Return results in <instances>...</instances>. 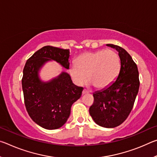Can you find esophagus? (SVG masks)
<instances>
[{"instance_id":"obj_1","label":"esophagus","mask_w":157,"mask_h":157,"mask_svg":"<svg viewBox=\"0 0 157 157\" xmlns=\"http://www.w3.org/2000/svg\"><path fill=\"white\" fill-rule=\"evenodd\" d=\"M88 93H89V91H86V89H84L83 90V91H82V94H88Z\"/></svg>"}]
</instances>
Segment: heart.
Wrapping results in <instances>:
<instances>
[{
    "mask_svg": "<svg viewBox=\"0 0 157 157\" xmlns=\"http://www.w3.org/2000/svg\"><path fill=\"white\" fill-rule=\"evenodd\" d=\"M121 69L118 53L113 50L86 52L77 57L71 63L69 73L74 83L82 86L88 81L94 87L103 89L113 83Z\"/></svg>",
    "mask_w": 157,
    "mask_h": 157,
    "instance_id": "obj_1",
    "label": "heart"
}]
</instances>
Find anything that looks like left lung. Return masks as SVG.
<instances>
[{"instance_id": "1", "label": "left lung", "mask_w": 157, "mask_h": 157, "mask_svg": "<svg viewBox=\"0 0 157 157\" xmlns=\"http://www.w3.org/2000/svg\"><path fill=\"white\" fill-rule=\"evenodd\" d=\"M107 46L118 52L120 72L110 86L94 93V102L89 108V113L98 125L113 128L123 123L131 112L140 82L137 66L129 53L118 46Z\"/></svg>"}]
</instances>
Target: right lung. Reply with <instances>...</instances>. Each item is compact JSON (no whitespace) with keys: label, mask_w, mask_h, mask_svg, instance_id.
<instances>
[{"label":"right lung","mask_w":157,"mask_h":157,"mask_svg":"<svg viewBox=\"0 0 157 157\" xmlns=\"http://www.w3.org/2000/svg\"><path fill=\"white\" fill-rule=\"evenodd\" d=\"M70 50L46 46L34 52L23 68L22 88L25 105L33 121L46 129L64 124L71 106L82 95L83 88L74 84L68 73L62 71L56 78L44 82L39 71L45 63L55 61L69 69Z\"/></svg>","instance_id":"add662e5"}]
</instances>
